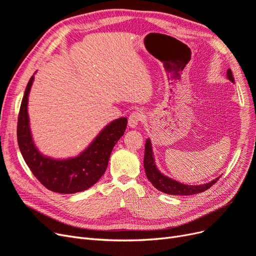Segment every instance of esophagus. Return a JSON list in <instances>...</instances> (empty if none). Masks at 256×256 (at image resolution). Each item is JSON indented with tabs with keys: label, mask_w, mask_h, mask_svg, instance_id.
Segmentation results:
<instances>
[{
	"label": "esophagus",
	"mask_w": 256,
	"mask_h": 256,
	"mask_svg": "<svg viewBox=\"0 0 256 256\" xmlns=\"http://www.w3.org/2000/svg\"><path fill=\"white\" fill-rule=\"evenodd\" d=\"M143 120V113L141 111H134L128 118V125L130 128H136L138 122Z\"/></svg>",
	"instance_id": "34e87169"
}]
</instances>
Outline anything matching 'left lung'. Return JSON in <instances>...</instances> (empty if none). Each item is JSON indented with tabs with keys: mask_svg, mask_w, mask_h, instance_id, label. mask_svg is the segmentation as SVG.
Returning <instances> with one entry per match:
<instances>
[{
	"mask_svg": "<svg viewBox=\"0 0 256 256\" xmlns=\"http://www.w3.org/2000/svg\"><path fill=\"white\" fill-rule=\"evenodd\" d=\"M228 78L230 81L234 83V76L232 74L230 69H228ZM144 168L147 178L152 184V186L156 189H158L161 192H164L166 194L172 196H192L196 194V193H200L212 187L216 182L219 180L220 177H216V180H212L210 182H207L204 184L200 186H190V184H184L182 182H178L172 178H170L162 173H160L159 170L157 168L156 164H154V158L152 148V143L150 138H147L145 143V154H144Z\"/></svg>",
	"mask_w": 256,
	"mask_h": 256,
	"instance_id": "8db88e82",
	"label": "left lung"
}]
</instances>
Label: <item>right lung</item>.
<instances>
[{
    "label": "right lung",
    "mask_w": 256,
    "mask_h": 256,
    "mask_svg": "<svg viewBox=\"0 0 256 256\" xmlns=\"http://www.w3.org/2000/svg\"><path fill=\"white\" fill-rule=\"evenodd\" d=\"M33 81L34 76L26 85L18 116L17 138L23 159L37 180L53 192L70 194L90 188L104 174L114 145L125 134L127 118H118L106 126L79 156L64 160L44 156L30 129L28 100Z\"/></svg>",
    "instance_id": "right-lung-1"
}]
</instances>
